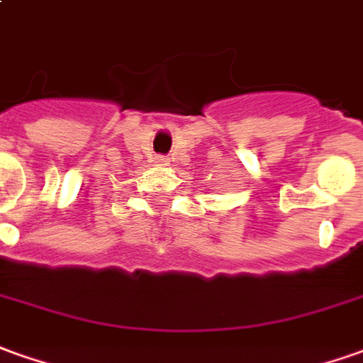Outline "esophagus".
Instances as JSON below:
<instances>
[{
  "mask_svg": "<svg viewBox=\"0 0 363 363\" xmlns=\"http://www.w3.org/2000/svg\"><path fill=\"white\" fill-rule=\"evenodd\" d=\"M154 164H156L157 167H166V166H169V157H166V156H156V157H154Z\"/></svg>",
  "mask_w": 363,
  "mask_h": 363,
  "instance_id": "1",
  "label": "esophagus"
}]
</instances>
